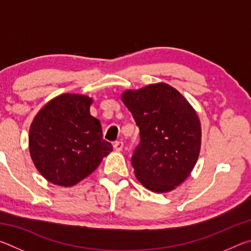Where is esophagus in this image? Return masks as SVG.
<instances>
[{"mask_svg":"<svg viewBox=\"0 0 251 251\" xmlns=\"http://www.w3.org/2000/svg\"><path fill=\"white\" fill-rule=\"evenodd\" d=\"M123 147H124V143L123 142H116L114 144V148H115L116 151H122Z\"/></svg>","mask_w":251,"mask_h":251,"instance_id":"34e87169","label":"esophagus"}]
</instances>
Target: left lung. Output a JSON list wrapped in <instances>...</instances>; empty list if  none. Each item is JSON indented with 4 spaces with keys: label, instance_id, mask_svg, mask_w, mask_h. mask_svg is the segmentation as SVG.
I'll list each match as a JSON object with an SVG mask.
<instances>
[{
    "label": "left lung",
    "instance_id": "obj_1",
    "mask_svg": "<svg viewBox=\"0 0 251 251\" xmlns=\"http://www.w3.org/2000/svg\"><path fill=\"white\" fill-rule=\"evenodd\" d=\"M121 99L141 134L131 157L136 178L151 192H172L190 175L201 152V125L196 110L166 83L126 90Z\"/></svg>",
    "mask_w": 251,
    "mask_h": 251
}]
</instances>
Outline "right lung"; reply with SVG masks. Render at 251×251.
Masks as SVG:
<instances>
[{
    "label": "right lung",
    "mask_w": 251,
    "mask_h": 251,
    "mask_svg": "<svg viewBox=\"0 0 251 251\" xmlns=\"http://www.w3.org/2000/svg\"><path fill=\"white\" fill-rule=\"evenodd\" d=\"M92 103L87 95H58L39 110L29 126L34 166L54 185H76L113 151L112 144L103 139L100 122L91 115Z\"/></svg>",
    "instance_id": "1"
}]
</instances>
